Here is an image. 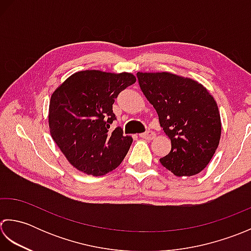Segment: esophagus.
<instances>
[{
  "label": "esophagus",
  "mask_w": 251,
  "mask_h": 251,
  "mask_svg": "<svg viewBox=\"0 0 251 251\" xmlns=\"http://www.w3.org/2000/svg\"><path fill=\"white\" fill-rule=\"evenodd\" d=\"M140 136L142 137V139H145V140H152L156 136V133L154 131L148 130L145 133H142V134H140Z\"/></svg>",
  "instance_id": "esophagus-1"
}]
</instances>
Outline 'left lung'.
Instances as JSON below:
<instances>
[{
    "instance_id": "obj_1",
    "label": "left lung",
    "mask_w": 251,
    "mask_h": 251,
    "mask_svg": "<svg viewBox=\"0 0 251 251\" xmlns=\"http://www.w3.org/2000/svg\"><path fill=\"white\" fill-rule=\"evenodd\" d=\"M141 90L154 106L171 151L161 165L176 176L201 172L216 152L221 118L213 96L197 81L170 73H137Z\"/></svg>"
}]
</instances>
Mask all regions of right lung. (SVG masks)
I'll return each instance as SVG.
<instances>
[{"label": "right lung", "mask_w": 251, "mask_h": 251, "mask_svg": "<svg viewBox=\"0 0 251 251\" xmlns=\"http://www.w3.org/2000/svg\"><path fill=\"white\" fill-rule=\"evenodd\" d=\"M134 75L83 70L71 75L50 100L49 126L54 142L79 171L105 176L118 167L133 139L120 126L109 132L116 120L115 99L135 83Z\"/></svg>", "instance_id": "add662e5"}]
</instances>
